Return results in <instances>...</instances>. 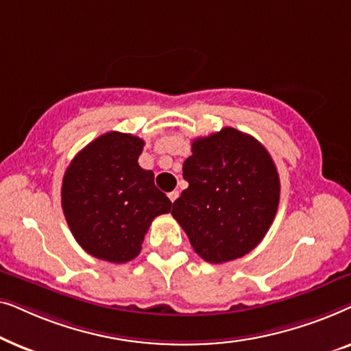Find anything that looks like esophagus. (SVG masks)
<instances>
[{
    "instance_id": "esophagus-1",
    "label": "esophagus",
    "mask_w": 351,
    "mask_h": 351,
    "mask_svg": "<svg viewBox=\"0 0 351 351\" xmlns=\"http://www.w3.org/2000/svg\"><path fill=\"white\" fill-rule=\"evenodd\" d=\"M167 196H169V199L172 201V203H174V201H176L177 198H179V191H177V190H174V191H171V193H169V195H167Z\"/></svg>"
}]
</instances>
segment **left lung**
Returning a JSON list of instances; mask_svg holds the SVG:
<instances>
[{"label": "left lung", "instance_id": "left-lung-1", "mask_svg": "<svg viewBox=\"0 0 351 351\" xmlns=\"http://www.w3.org/2000/svg\"><path fill=\"white\" fill-rule=\"evenodd\" d=\"M182 169L189 189L171 214L195 252L209 263L251 252L280 203V176L267 148L249 134L223 128L195 138Z\"/></svg>", "mask_w": 351, "mask_h": 351}]
</instances>
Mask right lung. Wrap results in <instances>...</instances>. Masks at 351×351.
<instances>
[{"label": "right lung", "instance_id": "1", "mask_svg": "<svg viewBox=\"0 0 351 351\" xmlns=\"http://www.w3.org/2000/svg\"><path fill=\"white\" fill-rule=\"evenodd\" d=\"M142 150V138L112 131L86 145L65 171L66 223L80 246L100 261L136 258L153 219L172 208L153 172L138 166Z\"/></svg>", "mask_w": 351, "mask_h": 351}]
</instances>
